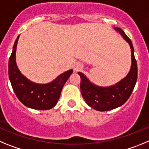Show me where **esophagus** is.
Returning <instances> with one entry per match:
<instances>
[{
	"mask_svg": "<svg viewBox=\"0 0 149 149\" xmlns=\"http://www.w3.org/2000/svg\"><path fill=\"white\" fill-rule=\"evenodd\" d=\"M81 68H82V66H81V65H80V64H77V65L75 66V71H78V70H81Z\"/></svg>",
	"mask_w": 149,
	"mask_h": 149,
	"instance_id": "obj_1",
	"label": "esophagus"
}]
</instances>
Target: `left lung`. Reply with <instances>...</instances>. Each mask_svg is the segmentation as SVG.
Segmentation results:
<instances>
[{
	"instance_id": "1",
	"label": "left lung",
	"mask_w": 149,
	"mask_h": 149,
	"mask_svg": "<svg viewBox=\"0 0 149 149\" xmlns=\"http://www.w3.org/2000/svg\"><path fill=\"white\" fill-rule=\"evenodd\" d=\"M114 29L120 33L131 47V67L128 75L113 85L100 87L91 82L82 73L78 72L81 77L80 88L84 101L91 108L99 111H111L123 105L131 96L137 79V65L132 42L123 29L118 27Z\"/></svg>"
}]
</instances>
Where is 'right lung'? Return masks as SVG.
I'll return each instance as SVG.
<instances>
[{"mask_svg":"<svg viewBox=\"0 0 149 149\" xmlns=\"http://www.w3.org/2000/svg\"><path fill=\"white\" fill-rule=\"evenodd\" d=\"M18 38H16L9 60V79L12 87L21 103L36 110H49L57 104L61 90L73 73L70 70L47 84H37L26 79L18 70L15 61V52Z\"/></svg>","mask_w":149,"mask_h":149,"instance_id":"add662e5","label":"right lung"}]
</instances>
